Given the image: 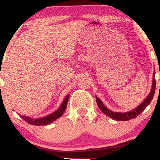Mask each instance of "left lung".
<instances>
[{
    "label": "left lung",
    "instance_id": "obj_1",
    "mask_svg": "<svg viewBox=\"0 0 160 160\" xmlns=\"http://www.w3.org/2000/svg\"><path fill=\"white\" fill-rule=\"evenodd\" d=\"M155 89H156V80H155V71H154L153 74L152 88H151V90L150 92V93L148 94V96L146 97V98L144 99V101L142 102V103L139 104L138 107L135 108V109L132 110V111L125 112V113H121V112H113L111 111V110L108 109V108H106L98 97L95 96L96 97L95 99H96V102H97V104H98L99 109L103 112L104 114L107 115L108 117H111V118L113 119V120H118V121H126V120H131V119L135 118V117H137L138 116L141 114V113L144 111L145 108L148 107V106L150 104V102H151L152 99L153 98L154 93H155Z\"/></svg>",
    "mask_w": 160,
    "mask_h": 160
}]
</instances>
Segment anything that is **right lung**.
<instances>
[{"label":"right lung","mask_w":160,"mask_h":160,"mask_svg":"<svg viewBox=\"0 0 160 160\" xmlns=\"http://www.w3.org/2000/svg\"><path fill=\"white\" fill-rule=\"evenodd\" d=\"M70 95H68L67 96L65 97L64 101L62 102V103L60 105V107L56 110V111H54L53 113H50L47 117H41V118H31V117H26V116H21L19 114L22 118L24 120L26 121L28 123L31 125H34V126H46V125H48L51 122H54L55 120H57V119L59 118L60 117H62L63 115L64 112L65 111L66 108H67L68 104V101Z\"/></svg>","instance_id":"add662e5"}]
</instances>
